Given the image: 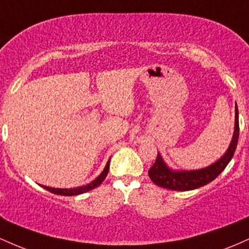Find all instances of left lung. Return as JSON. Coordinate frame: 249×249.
I'll return each instance as SVG.
<instances>
[{"label": "left lung", "instance_id": "8db88e82", "mask_svg": "<svg viewBox=\"0 0 249 249\" xmlns=\"http://www.w3.org/2000/svg\"><path fill=\"white\" fill-rule=\"evenodd\" d=\"M239 141V111L235 105V130L230 147L224 157L214 162L211 166L196 171H172L162 161L160 154L158 153L156 161L152 167L148 170V176L156 185L168 188L173 191H191L204 186L208 182L213 181L222 171L225 170L228 162L233 158L236 145Z\"/></svg>", "mask_w": 249, "mask_h": 249}]
</instances>
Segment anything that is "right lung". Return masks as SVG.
Listing matches in <instances>:
<instances>
[{
  "label": "right lung",
  "instance_id": "obj_1",
  "mask_svg": "<svg viewBox=\"0 0 249 249\" xmlns=\"http://www.w3.org/2000/svg\"><path fill=\"white\" fill-rule=\"evenodd\" d=\"M108 167H110V160L107 162V166H105L104 171L101 173V176L97 177V178L93 180L92 182L85 185V186H81V187H77V188H69V190H68V188H53V187H48V186H42V187H44L45 190H48L51 193L58 194V196H77V194L85 193V192H88V191L93 190V188H96L97 186H99V185L102 184L103 180L107 178V176L108 173Z\"/></svg>",
  "mask_w": 249,
  "mask_h": 249
}]
</instances>
